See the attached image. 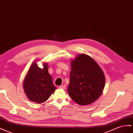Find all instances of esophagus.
I'll use <instances>...</instances> for the list:
<instances>
[{
  "instance_id": "34e87169",
  "label": "esophagus",
  "mask_w": 133,
  "mask_h": 133,
  "mask_svg": "<svg viewBox=\"0 0 133 133\" xmlns=\"http://www.w3.org/2000/svg\"><path fill=\"white\" fill-rule=\"evenodd\" d=\"M59 88H61V89H65V88H66V86H65V85H60V86Z\"/></svg>"
}]
</instances>
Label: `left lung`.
I'll return each mask as SVG.
<instances>
[{
    "instance_id": "obj_1",
    "label": "left lung",
    "mask_w": 133,
    "mask_h": 133,
    "mask_svg": "<svg viewBox=\"0 0 133 133\" xmlns=\"http://www.w3.org/2000/svg\"><path fill=\"white\" fill-rule=\"evenodd\" d=\"M69 84L67 91L73 101L85 106L93 103L103 92L105 78L101 68L84 54L71 61Z\"/></svg>"
}]
</instances>
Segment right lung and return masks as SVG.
Masks as SVG:
<instances>
[{"label": "right lung", "instance_id": "right-lung-1", "mask_svg": "<svg viewBox=\"0 0 133 133\" xmlns=\"http://www.w3.org/2000/svg\"><path fill=\"white\" fill-rule=\"evenodd\" d=\"M43 68H39L36 62H34L23 81L25 94L30 101L37 103L46 101L56 89L48 72V63L43 64Z\"/></svg>", "mask_w": 133, "mask_h": 133}]
</instances>
